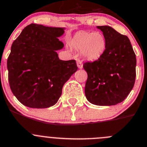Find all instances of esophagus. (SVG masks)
<instances>
[{"mask_svg": "<svg viewBox=\"0 0 147 147\" xmlns=\"http://www.w3.org/2000/svg\"><path fill=\"white\" fill-rule=\"evenodd\" d=\"M77 66L79 69H82L83 68V64H82V61L80 59L77 60Z\"/></svg>", "mask_w": 147, "mask_h": 147, "instance_id": "34e87169", "label": "esophagus"}]
</instances>
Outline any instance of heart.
Listing matches in <instances>:
<instances>
[{
	"instance_id": "obj_1",
	"label": "heart",
	"mask_w": 147,
	"mask_h": 147,
	"mask_svg": "<svg viewBox=\"0 0 147 147\" xmlns=\"http://www.w3.org/2000/svg\"><path fill=\"white\" fill-rule=\"evenodd\" d=\"M69 44L75 50L80 51V54L85 59L94 61L105 53L107 40L105 35L100 31H80L73 35Z\"/></svg>"
}]
</instances>
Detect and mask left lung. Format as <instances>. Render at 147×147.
Wrapping results in <instances>:
<instances>
[{
  "instance_id": "obj_1",
  "label": "left lung",
  "mask_w": 147,
  "mask_h": 147,
  "mask_svg": "<svg viewBox=\"0 0 147 147\" xmlns=\"http://www.w3.org/2000/svg\"><path fill=\"white\" fill-rule=\"evenodd\" d=\"M107 40L105 53L83 68L88 79L85 94L98 106H112L124 101L135 83L136 59L131 41L109 26H98Z\"/></svg>"
}]
</instances>
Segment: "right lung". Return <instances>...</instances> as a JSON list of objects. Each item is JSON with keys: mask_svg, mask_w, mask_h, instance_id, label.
Segmentation results:
<instances>
[{"mask_svg": "<svg viewBox=\"0 0 147 147\" xmlns=\"http://www.w3.org/2000/svg\"><path fill=\"white\" fill-rule=\"evenodd\" d=\"M64 27L31 24L13 41L7 60L11 90L23 105L48 108L57 104L64 83L78 70L75 60L59 59Z\"/></svg>", "mask_w": 147, "mask_h": 147, "instance_id": "obj_1", "label": "right lung"}]
</instances>
